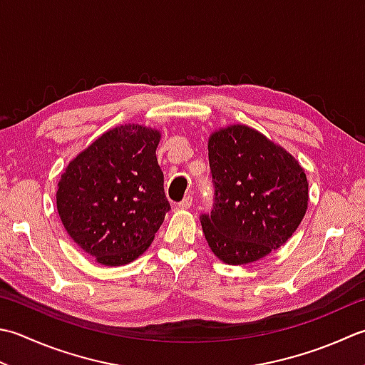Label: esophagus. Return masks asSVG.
I'll return each instance as SVG.
<instances>
[{"label": "esophagus", "instance_id": "1", "mask_svg": "<svg viewBox=\"0 0 365 365\" xmlns=\"http://www.w3.org/2000/svg\"><path fill=\"white\" fill-rule=\"evenodd\" d=\"M191 204H192V196H185L180 202H178L177 205H178V209H182V210H187V209H190L191 207Z\"/></svg>", "mask_w": 365, "mask_h": 365}]
</instances>
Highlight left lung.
I'll return each instance as SVG.
<instances>
[{
	"mask_svg": "<svg viewBox=\"0 0 365 365\" xmlns=\"http://www.w3.org/2000/svg\"><path fill=\"white\" fill-rule=\"evenodd\" d=\"M209 164L213 207L199 218L221 261H258L294 234L307 210L309 183L287 150L234 125L210 135Z\"/></svg>",
	"mask_w": 365,
	"mask_h": 365,
	"instance_id": "1",
	"label": "left lung"
}]
</instances>
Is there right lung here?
Here are the masks:
<instances>
[{
	"label": "right lung",
	"mask_w": 365,
	"mask_h": 365,
	"mask_svg": "<svg viewBox=\"0 0 365 365\" xmlns=\"http://www.w3.org/2000/svg\"><path fill=\"white\" fill-rule=\"evenodd\" d=\"M160 133L125 125L104 133L61 175L56 209L76 244L104 266H123L153 242L170 204L156 160Z\"/></svg>",
	"instance_id": "obj_1"
}]
</instances>
